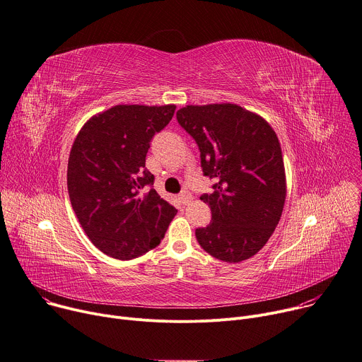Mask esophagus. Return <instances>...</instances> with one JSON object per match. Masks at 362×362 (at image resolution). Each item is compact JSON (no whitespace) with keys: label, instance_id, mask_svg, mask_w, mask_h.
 I'll return each mask as SVG.
<instances>
[{"label":"esophagus","instance_id":"1","mask_svg":"<svg viewBox=\"0 0 362 362\" xmlns=\"http://www.w3.org/2000/svg\"><path fill=\"white\" fill-rule=\"evenodd\" d=\"M178 198H180V202H181L182 204H188V202L191 199V194H189L187 189H184V191H181V194L178 195Z\"/></svg>","mask_w":362,"mask_h":362}]
</instances>
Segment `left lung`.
Wrapping results in <instances>:
<instances>
[{"instance_id": "8db88e82", "label": "left lung", "mask_w": 362, "mask_h": 362, "mask_svg": "<svg viewBox=\"0 0 362 362\" xmlns=\"http://www.w3.org/2000/svg\"><path fill=\"white\" fill-rule=\"evenodd\" d=\"M178 124L194 138L211 194L207 227L195 230L197 242L213 257L238 263L255 256L282 217L286 175L282 149L266 120L234 103L188 105Z\"/></svg>"}]
</instances>
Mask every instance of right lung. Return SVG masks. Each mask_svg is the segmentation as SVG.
Instances as JSON below:
<instances>
[{"label": "right lung", "mask_w": 362, "mask_h": 362, "mask_svg": "<svg viewBox=\"0 0 362 362\" xmlns=\"http://www.w3.org/2000/svg\"><path fill=\"white\" fill-rule=\"evenodd\" d=\"M175 105H116L92 116L77 134L67 165L76 217L105 255L131 260L155 249L177 214L152 188L145 168L151 139Z\"/></svg>", "instance_id": "obj_1"}]
</instances>
